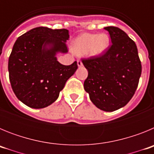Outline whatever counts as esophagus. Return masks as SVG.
<instances>
[{
    "mask_svg": "<svg viewBox=\"0 0 154 154\" xmlns=\"http://www.w3.org/2000/svg\"><path fill=\"white\" fill-rule=\"evenodd\" d=\"M77 65H78L79 67L82 66V62L81 60H77Z\"/></svg>",
    "mask_w": 154,
    "mask_h": 154,
    "instance_id": "obj_1",
    "label": "esophagus"
}]
</instances>
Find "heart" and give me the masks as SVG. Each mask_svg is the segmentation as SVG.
I'll use <instances>...</instances> for the list:
<instances>
[{"mask_svg":"<svg viewBox=\"0 0 154 154\" xmlns=\"http://www.w3.org/2000/svg\"><path fill=\"white\" fill-rule=\"evenodd\" d=\"M109 45L107 34L99 35L85 33L79 36L73 42V50L76 54L87 53L89 55H98L103 53Z\"/></svg>","mask_w":154,"mask_h":154,"instance_id":"1","label":"heart"}]
</instances>
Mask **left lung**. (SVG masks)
I'll use <instances>...</instances> for the list:
<instances>
[{
  "mask_svg": "<svg viewBox=\"0 0 154 154\" xmlns=\"http://www.w3.org/2000/svg\"><path fill=\"white\" fill-rule=\"evenodd\" d=\"M112 45L103 54L82 58L88 70L84 89L97 108L112 112L125 106L135 93L142 65L135 42L116 27L104 28Z\"/></svg>",
  "mask_w": 154,
  "mask_h": 154,
  "instance_id": "left-lung-1",
  "label": "left lung"
}]
</instances>
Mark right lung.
I'll return each instance as SVG.
<instances>
[{"instance_id": "1", "label": "right lung", "mask_w": 154, "mask_h": 154, "mask_svg": "<svg viewBox=\"0 0 154 154\" xmlns=\"http://www.w3.org/2000/svg\"><path fill=\"white\" fill-rule=\"evenodd\" d=\"M67 29L38 27L20 36L12 48L8 72L11 88L20 101L42 109L58 99L65 82L78 69L77 62L64 65L57 52H67Z\"/></svg>"}]
</instances>
